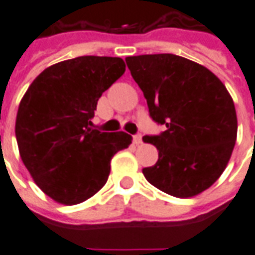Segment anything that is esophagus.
I'll use <instances>...</instances> for the list:
<instances>
[{"label":"esophagus","instance_id":"1","mask_svg":"<svg viewBox=\"0 0 255 255\" xmlns=\"http://www.w3.org/2000/svg\"><path fill=\"white\" fill-rule=\"evenodd\" d=\"M133 143H135V144L142 143V135H140V133H136V135H133Z\"/></svg>","mask_w":255,"mask_h":255}]
</instances>
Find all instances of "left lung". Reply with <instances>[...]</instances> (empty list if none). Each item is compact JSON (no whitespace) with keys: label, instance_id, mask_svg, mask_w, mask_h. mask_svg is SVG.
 I'll use <instances>...</instances> for the list:
<instances>
[{"label":"left lung","instance_id":"1","mask_svg":"<svg viewBox=\"0 0 255 255\" xmlns=\"http://www.w3.org/2000/svg\"><path fill=\"white\" fill-rule=\"evenodd\" d=\"M147 101L149 115L165 126L146 143L158 150L146 180L177 198L198 195L224 172L236 142L238 120L225 86L208 68L175 54L126 58Z\"/></svg>","mask_w":255,"mask_h":255}]
</instances>
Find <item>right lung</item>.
I'll return each instance as SVG.
<instances>
[{"instance_id":"add662e5","label":"right lung","mask_w":255,"mask_h":255,"mask_svg":"<svg viewBox=\"0 0 255 255\" xmlns=\"http://www.w3.org/2000/svg\"><path fill=\"white\" fill-rule=\"evenodd\" d=\"M126 71L120 57L82 56L39 73L20 102L16 140L34 182L56 202L76 205L105 186L111 160L131 135L93 128L97 102Z\"/></svg>"}]
</instances>
